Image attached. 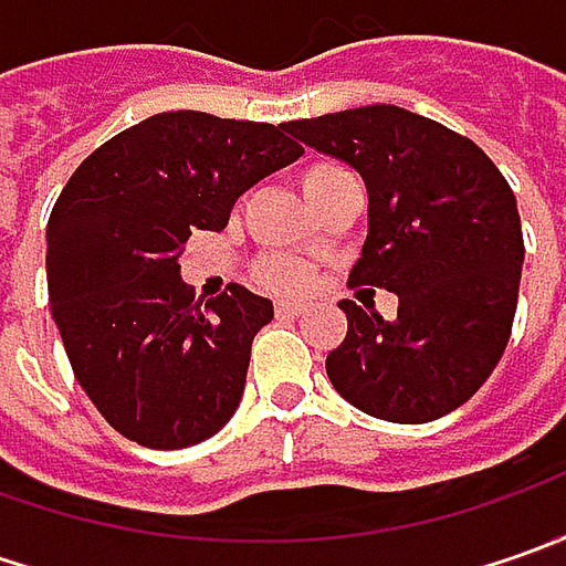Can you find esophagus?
Returning <instances> with one entry per match:
<instances>
[{"instance_id": "34e87169", "label": "esophagus", "mask_w": 566, "mask_h": 566, "mask_svg": "<svg viewBox=\"0 0 566 566\" xmlns=\"http://www.w3.org/2000/svg\"><path fill=\"white\" fill-rule=\"evenodd\" d=\"M308 312V305H302V302H276V315H305Z\"/></svg>"}]
</instances>
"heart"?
<instances>
[{
  "label": "heart",
  "instance_id": "1",
  "mask_svg": "<svg viewBox=\"0 0 566 566\" xmlns=\"http://www.w3.org/2000/svg\"><path fill=\"white\" fill-rule=\"evenodd\" d=\"M337 176H343L339 166L312 164L298 172V186L305 191V198H315L317 191L327 186L331 179H337ZM254 276H258L261 286H268L273 293H302V290L312 286V271L302 261L290 258V254H271V258H264L254 268Z\"/></svg>",
  "mask_w": 566,
  "mask_h": 566
}]
</instances>
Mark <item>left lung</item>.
Here are the masks:
<instances>
[{"instance_id":"obj_1","label":"left lung","mask_w":566,"mask_h":566,"mask_svg":"<svg viewBox=\"0 0 566 566\" xmlns=\"http://www.w3.org/2000/svg\"><path fill=\"white\" fill-rule=\"evenodd\" d=\"M283 128L359 172L368 235L349 283L400 298L394 317L371 302H339L346 339L327 356V378L343 400L387 422L453 412L511 339L526 251L507 179L479 144L390 103Z\"/></svg>"}]
</instances>
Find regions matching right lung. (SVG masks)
<instances>
[{
	"label": "right lung",
	"mask_w": 566,
	"mask_h": 566,
	"mask_svg": "<svg viewBox=\"0 0 566 566\" xmlns=\"http://www.w3.org/2000/svg\"><path fill=\"white\" fill-rule=\"evenodd\" d=\"M298 157L283 125L179 109L109 138L62 188L46 223L50 308L77 384L122 438L179 450L239 409L273 302L232 283L201 308L179 258Z\"/></svg>",
	"instance_id": "right-lung-1"
}]
</instances>
